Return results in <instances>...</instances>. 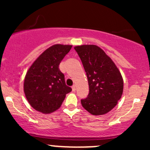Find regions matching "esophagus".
Listing matches in <instances>:
<instances>
[{
  "mask_svg": "<svg viewBox=\"0 0 150 150\" xmlns=\"http://www.w3.org/2000/svg\"><path fill=\"white\" fill-rule=\"evenodd\" d=\"M72 89L73 91H75V90H76V86H75V85H73V86H72Z\"/></svg>",
  "mask_w": 150,
  "mask_h": 150,
  "instance_id": "34e87169",
  "label": "esophagus"
}]
</instances>
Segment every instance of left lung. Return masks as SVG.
<instances>
[{
    "mask_svg": "<svg viewBox=\"0 0 150 150\" xmlns=\"http://www.w3.org/2000/svg\"><path fill=\"white\" fill-rule=\"evenodd\" d=\"M87 75L89 93L81 104L93 115L110 112L120 100L123 81L120 71L105 52L95 45L75 46Z\"/></svg>",
    "mask_w": 150,
    "mask_h": 150,
    "instance_id": "8db88e82",
    "label": "left lung"
}]
</instances>
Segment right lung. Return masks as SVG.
I'll list each match as a JSON object with an SVG mask.
<instances>
[{
	"label": "right lung",
	"mask_w": 150,
	"mask_h": 150,
	"mask_svg": "<svg viewBox=\"0 0 150 150\" xmlns=\"http://www.w3.org/2000/svg\"><path fill=\"white\" fill-rule=\"evenodd\" d=\"M72 46L56 44L47 48L33 62L26 74L24 91L30 105L37 111L48 114L58 110L67 93V86L59 64Z\"/></svg>",
	"instance_id": "add662e5"
}]
</instances>
